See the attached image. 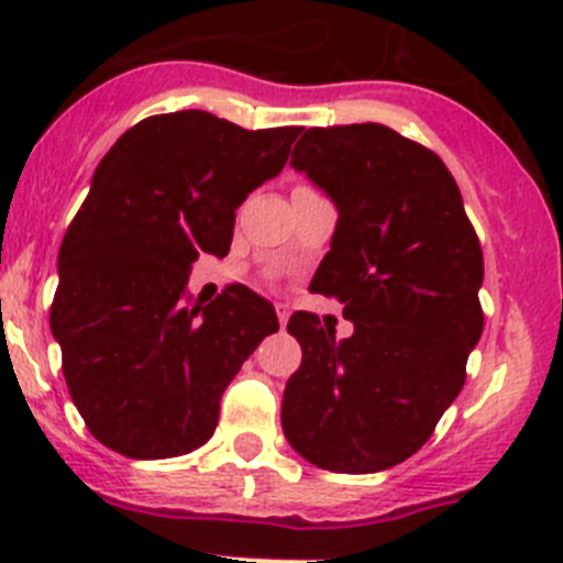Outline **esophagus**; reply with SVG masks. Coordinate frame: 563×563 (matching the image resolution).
Here are the masks:
<instances>
[{
    "label": "esophagus",
    "instance_id": "1",
    "mask_svg": "<svg viewBox=\"0 0 563 563\" xmlns=\"http://www.w3.org/2000/svg\"><path fill=\"white\" fill-rule=\"evenodd\" d=\"M275 311H277V319H280V325H286L288 313H291V306H288V302H277Z\"/></svg>",
    "mask_w": 563,
    "mask_h": 563
}]
</instances>
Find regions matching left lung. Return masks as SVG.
<instances>
[{
  "instance_id": "1",
  "label": "left lung",
  "mask_w": 563,
  "mask_h": 563,
  "mask_svg": "<svg viewBox=\"0 0 563 563\" xmlns=\"http://www.w3.org/2000/svg\"><path fill=\"white\" fill-rule=\"evenodd\" d=\"M291 168L339 212L311 288L344 302L353 333L291 313L302 364L283 393V434L317 468H393L452 407L483 336L477 232L443 159L387 125L308 129Z\"/></svg>"
}]
</instances>
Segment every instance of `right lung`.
I'll return each mask as SVG.
<instances>
[{
    "label": "right lung",
    "mask_w": 563,
    "mask_h": 563,
    "mask_svg": "<svg viewBox=\"0 0 563 563\" xmlns=\"http://www.w3.org/2000/svg\"><path fill=\"white\" fill-rule=\"evenodd\" d=\"M297 134L174 111L140 120L95 168L60 241L49 331L80 418L111 452L165 460L207 443L227 384L280 328L252 288L201 308L187 277L201 252H230L235 210L280 174Z\"/></svg>",
    "instance_id": "add662e5"
}]
</instances>
